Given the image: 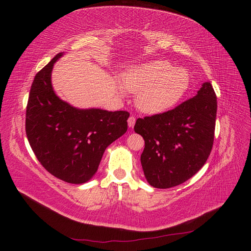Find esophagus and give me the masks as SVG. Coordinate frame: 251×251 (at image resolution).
Wrapping results in <instances>:
<instances>
[{
    "label": "esophagus",
    "mask_w": 251,
    "mask_h": 251,
    "mask_svg": "<svg viewBox=\"0 0 251 251\" xmlns=\"http://www.w3.org/2000/svg\"><path fill=\"white\" fill-rule=\"evenodd\" d=\"M135 123H136V118H135L133 115L128 117V119H127V125H128V126L133 127L134 125H135Z\"/></svg>",
    "instance_id": "34e87169"
}]
</instances>
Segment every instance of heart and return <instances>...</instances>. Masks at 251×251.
Listing matches in <instances>:
<instances>
[{
    "mask_svg": "<svg viewBox=\"0 0 251 251\" xmlns=\"http://www.w3.org/2000/svg\"><path fill=\"white\" fill-rule=\"evenodd\" d=\"M189 86L188 73L166 60L134 66L124 74L123 86L136 95V105L147 114H160L174 107ZM120 93L124 88L119 87Z\"/></svg>",
    "mask_w": 251,
    "mask_h": 251,
    "instance_id": "heart-1",
    "label": "heart"
}]
</instances>
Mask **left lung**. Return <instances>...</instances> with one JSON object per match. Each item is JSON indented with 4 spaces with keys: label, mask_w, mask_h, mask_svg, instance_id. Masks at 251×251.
Masks as SVG:
<instances>
[{
    "label": "left lung",
    "mask_w": 251,
    "mask_h": 251,
    "mask_svg": "<svg viewBox=\"0 0 251 251\" xmlns=\"http://www.w3.org/2000/svg\"><path fill=\"white\" fill-rule=\"evenodd\" d=\"M216 116L217 96L206 81L175 109L137 119L134 130L144 139L140 161L150 185L177 186L202 168L214 144Z\"/></svg>",
    "instance_id": "8db88e82"
}]
</instances>
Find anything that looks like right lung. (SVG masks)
<instances>
[{
    "label": "right lung",
    "instance_id": "1",
    "mask_svg": "<svg viewBox=\"0 0 251 251\" xmlns=\"http://www.w3.org/2000/svg\"><path fill=\"white\" fill-rule=\"evenodd\" d=\"M58 53L37 72L26 109V135L37 160L53 176L81 184L97 172L110 144L127 130L126 111L77 109L60 100L51 83Z\"/></svg>",
    "mask_w": 251,
    "mask_h": 251
}]
</instances>
